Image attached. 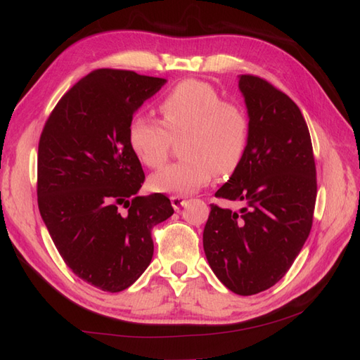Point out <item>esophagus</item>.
Listing matches in <instances>:
<instances>
[{"label":"esophagus","mask_w":360,"mask_h":360,"mask_svg":"<svg viewBox=\"0 0 360 360\" xmlns=\"http://www.w3.org/2000/svg\"><path fill=\"white\" fill-rule=\"evenodd\" d=\"M171 204L174 209H180V207L186 204V197L184 195H171Z\"/></svg>","instance_id":"34e87169"}]
</instances>
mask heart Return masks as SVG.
I'll return each instance as SVG.
<instances>
[{
	"instance_id": "heart-1",
	"label": "heart",
	"mask_w": 360,
	"mask_h": 360,
	"mask_svg": "<svg viewBox=\"0 0 360 360\" xmlns=\"http://www.w3.org/2000/svg\"><path fill=\"white\" fill-rule=\"evenodd\" d=\"M160 122L135 114L127 124V144L141 163L158 168L167 160L172 138L183 135L181 160L150 177V188L165 193H192L216 174L230 176L243 162L250 141L246 108L198 79L181 81L162 97Z\"/></svg>"
}]
</instances>
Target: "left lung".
<instances>
[{"mask_svg":"<svg viewBox=\"0 0 360 360\" xmlns=\"http://www.w3.org/2000/svg\"><path fill=\"white\" fill-rule=\"evenodd\" d=\"M238 86L250 118V141L240 167L214 197L245 205L233 212L212 204L202 245L222 284L252 296L282 279L307 242L317 169L299 106L255 75H242Z\"/></svg>","mask_w":360,"mask_h":360,"instance_id":"left-lung-1","label":"left lung"}]
</instances>
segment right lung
Returning <instances> with one entry per match:
<instances>
[{
    "instance_id": "obj_1",
    "label": "right lung",
    "mask_w": 360,
    "mask_h": 360,
    "mask_svg": "<svg viewBox=\"0 0 360 360\" xmlns=\"http://www.w3.org/2000/svg\"><path fill=\"white\" fill-rule=\"evenodd\" d=\"M165 82L94 70L61 97L41 130V219L64 263L103 291H123L143 275L155 250L151 230L174 213L167 195L138 197L146 176L127 144L129 120Z\"/></svg>"
}]
</instances>
